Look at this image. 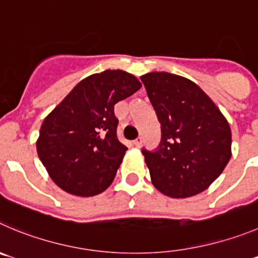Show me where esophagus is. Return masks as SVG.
<instances>
[{"mask_svg": "<svg viewBox=\"0 0 258 258\" xmlns=\"http://www.w3.org/2000/svg\"><path fill=\"white\" fill-rule=\"evenodd\" d=\"M141 144H143V139H141V137H137L136 140H134V145L136 146V148H140Z\"/></svg>", "mask_w": 258, "mask_h": 258, "instance_id": "obj_1", "label": "esophagus"}]
</instances>
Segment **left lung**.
<instances>
[{"label":"left lung","instance_id":"8db88e82","mask_svg":"<svg viewBox=\"0 0 258 258\" xmlns=\"http://www.w3.org/2000/svg\"><path fill=\"white\" fill-rule=\"evenodd\" d=\"M140 79L162 130L158 148L141 150L153 184L177 199L205 191L232 156L229 123L188 79L169 72H150Z\"/></svg>","mask_w":258,"mask_h":258}]
</instances>
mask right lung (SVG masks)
Segmentation results:
<instances>
[{
    "label": "right lung",
    "instance_id": "obj_1",
    "mask_svg": "<svg viewBox=\"0 0 258 258\" xmlns=\"http://www.w3.org/2000/svg\"><path fill=\"white\" fill-rule=\"evenodd\" d=\"M140 88L121 70L90 75L45 117L37 151L62 189L88 197L109 187L127 150L117 139L114 104Z\"/></svg>",
    "mask_w": 258,
    "mask_h": 258
}]
</instances>
